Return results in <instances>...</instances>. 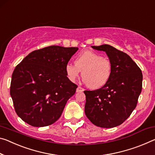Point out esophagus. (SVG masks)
<instances>
[{"label":"esophagus","mask_w":155,"mask_h":155,"mask_svg":"<svg viewBox=\"0 0 155 155\" xmlns=\"http://www.w3.org/2000/svg\"><path fill=\"white\" fill-rule=\"evenodd\" d=\"M84 91V89H83V87L78 86L77 88V92H83Z\"/></svg>","instance_id":"esophagus-1"}]
</instances>
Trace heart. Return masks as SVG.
<instances>
[{
  "mask_svg": "<svg viewBox=\"0 0 155 155\" xmlns=\"http://www.w3.org/2000/svg\"><path fill=\"white\" fill-rule=\"evenodd\" d=\"M82 72L83 80L92 89L101 87L110 79L112 74V63L107 58L94 51L87 50L81 53L75 63L65 65V73L69 80L74 82Z\"/></svg>",
  "mask_w": 155,
  "mask_h": 155,
  "instance_id": "obj_1",
  "label": "heart"
}]
</instances>
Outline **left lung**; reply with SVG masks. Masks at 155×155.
<instances>
[{
	"instance_id": "left-lung-1",
	"label": "left lung",
	"mask_w": 155,
	"mask_h": 155,
	"mask_svg": "<svg viewBox=\"0 0 155 155\" xmlns=\"http://www.w3.org/2000/svg\"><path fill=\"white\" fill-rule=\"evenodd\" d=\"M92 48L105 51L112 63V74L102 87L84 91L85 113L95 126L111 128L124 123L136 107L143 74L130 56L114 47L105 44Z\"/></svg>"
}]
</instances>
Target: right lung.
I'll use <instances>...</instances> for the list:
<instances>
[{
	"mask_svg": "<svg viewBox=\"0 0 155 155\" xmlns=\"http://www.w3.org/2000/svg\"><path fill=\"white\" fill-rule=\"evenodd\" d=\"M78 48L51 45L31 51L14 69L10 95L21 119L44 127L59 119L77 85L70 81L65 65Z\"/></svg>",
	"mask_w": 155,
	"mask_h": 155,
	"instance_id": "right-lung-1",
	"label": "right lung"
}]
</instances>
